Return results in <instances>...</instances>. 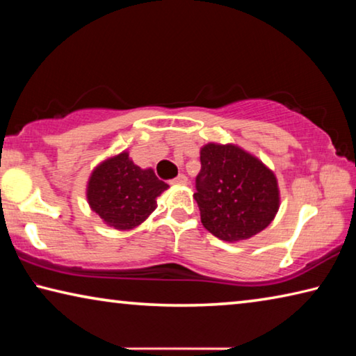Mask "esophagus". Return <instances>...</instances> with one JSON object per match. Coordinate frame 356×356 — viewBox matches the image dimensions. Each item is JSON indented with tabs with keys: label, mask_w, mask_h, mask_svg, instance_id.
<instances>
[{
	"label": "esophagus",
	"mask_w": 356,
	"mask_h": 356,
	"mask_svg": "<svg viewBox=\"0 0 356 356\" xmlns=\"http://www.w3.org/2000/svg\"><path fill=\"white\" fill-rule=\"evenodd\" d=\"M170 184L171 185H184V184H186V177L184 176V174H179L177 177H174V179L170 180Z\"/></svg>",
	"instance_id": "1"
}]
</instances>
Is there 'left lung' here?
Masks as SVG:
<instances>
[{
  "label": "left lung",
  "instance_id": "left-lung-1",
  "mask_svg": "<svg viewBox=\"0 0 356 356\" xmlns=\"http://www.w3.org/2000/svg\"><path fill=\"white\" fill-rule=\"evenodd\" d=\"M195 200L202 226L226 242L264 231L278 212L275 174L237 146L207 144L201 149V172Z\"/></svg>",
  "mask_w": 356,
  "mask_h": 356
}]
</instances>
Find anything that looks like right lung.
Returning <instances> with one entry per match:
<instances>
[{"label": "right lung", "instance_id": "obj_1", "mask_svg": "<svg viewBox=\"0 0 356 356\" xmlns=\"http://www.w3.org/2000/svg\"><path fill=\"white\" fill-rule=\"evenodd\" d=\"M168 188L152 170H141L122 152L97 166L88 184L89 206L114 229H134L156 207Z\"/></svg>", "mask_w": 356, "mask_h": 356}]
</instances>
